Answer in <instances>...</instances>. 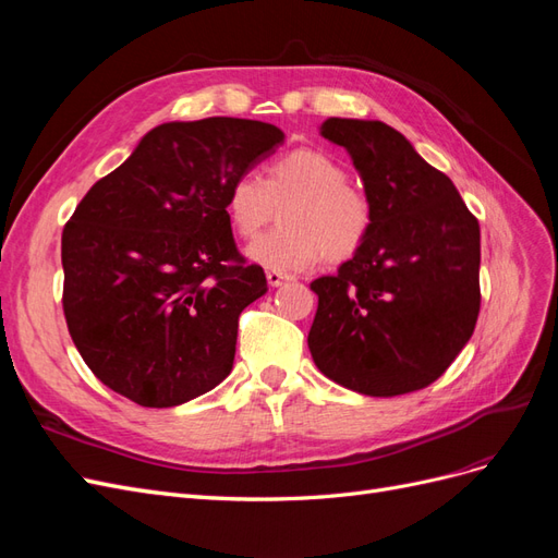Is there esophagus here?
<instances>
[{
  "mask_svg": "<svg viewBox=\"0 0 558 558\" xmlns=\"http://www.w3.org/2000/svg\"><path fill=\"white\" fill-rule=\"evenodd\" d=\"M293 277H289V275H283V272H275V269H269L267 272V283L272 286V289H277V286H283L286 281H291Z\"/></svg>",
  "mask_w": 558,
  "mask_h": 558,
  "instance_id": "1",
  "label": "esophagus"
}]
</instances>
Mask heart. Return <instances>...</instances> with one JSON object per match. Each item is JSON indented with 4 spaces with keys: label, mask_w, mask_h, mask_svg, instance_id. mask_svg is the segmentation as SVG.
I'll return each instance as SVG.
<instances>
[{
    "label": "heart",
    "mask_w": 558,
    "mask_h": 558,
    "mask_svg": "<svg viewBox=\"0 0 558 558\" xmlns=\"http://www.w3.org/2000/svg\"><path fill=\"white\" fill-rule=\"evenodd\" d=\"M281 226L246 248V256L275 272H305L326 256L351 258L367 242L375 209L369 195L349 183L347 167L324 150L295 148L272 160L267 177L240 174L230 183L226 211L240 238L256 234L283 207Z\"/></svg>",
    "instance_id": "obj_1"
}]
</instances>
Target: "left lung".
Instances as JSON below:
<instances>
[{"instance_id": "obj_1", "label": "left lung", "mask_w": 558, "mask_h": 558, "mask_svg": "<svg viewBox=\"0 0 558 558\" xmlns=\"http://www.w3.org/2000/svg\"><path fill=\"white\" fill-rule=\"evenodd\" d=\"M320 134L347 148L375 221L337 275L312 281V359L328 379L363 396L418 391L475 330L480 223L451 179L391 125L328 118Z\"/></svg>"}]
</instances>
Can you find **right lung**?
<instances>
[{
	"label": "right lung",
	"mask_w": 558,
	"mask_h": 558,
	"mask_svg": "<svg viewBox=\"0 0 558 558\" xmlns=\"http://www.w3.org/2000/svg\"><path fill=\"white\" fill-rule=\"evenodd\" d=\"M281 142L246 118L162 123L78 202L62 230V310L111 391L174 408L230 375L240 314L267 279L234 246L226 195Z\"/></svg>",
	"instance_id": "right-lung-1"
}]
</instances>
